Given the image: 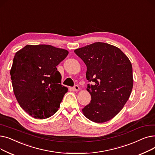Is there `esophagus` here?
Listing matches in <instances>:
<instances>
[{"label":"esophagus","instance_id":"obj_1","mask_svg":"<svg viewBox=\"0 0 155 155\" xmlns=\"http://www.w3.org/2000/svg\"><path fill=\"white\" fill-rule=\"evenodd\" d=\"M72 90L73 91H78L80 90V88H79V87L78 85H75L74 87H72Z\"/></svg>","mask_w":155,"mask_h":155}]
</instances>
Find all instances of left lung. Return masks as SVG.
<instances>
[{"mask_svg":"<svg viewBox=\"0 0 155 155\" xmlns=\"http://www.w3.org/2000/svg\"><path fill=\"white\" fill-rule=\"evenodd\" d=\"M87 66V90L91 101L82 109L85 116L102 123L115 117L131 95L133 86L131 61L119 48L97 42L77 49Z\"/></svg>","mask_w":155,"mask_h":155,"instance_id":"left-lung-1","label":"left lung"}]
</instances>
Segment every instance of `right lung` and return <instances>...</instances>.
Returning <instances> with one entry per match:
<instances>
[{"label":"right lung","instance_id":"obj_1","mask_svg":"<svg viewBox=\"0 0 155 155\" xmlns=\"http://www.w3.org/2000/svg\"><path fill=\"white\" fill-rule=\"evenodd\" d=\"M68 54L46 45H26L15 53L10 71L14 93L29 115L45 119L58 110L68 88L56 66Z\"/></svg>","mask_w":155,"mask_h":155}]
</instances>
